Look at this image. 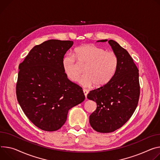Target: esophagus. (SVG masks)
Returning a JSON list of instances; mask_svg holds the SVG:
<instances>
[{
    "instance_id": "1",
    "label": "esophagus",
    "mask_w": 160,
    "mask_h": 160,
    "mask_svg": "<svg viewBox=\"0 0 160 160\" xmlns=\"http://www.w3.org/2000/svg\"><path fill=\"white\" fill-rule=\"evenodd\" d=\"M83 94H84V95H85V98H87V96H88V91H87V90H85V89H83Z\"/></svg>"
}]
</instances>
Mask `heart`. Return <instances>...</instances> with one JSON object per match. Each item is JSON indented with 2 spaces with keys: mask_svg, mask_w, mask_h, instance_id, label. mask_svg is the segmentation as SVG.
I'll return each instance as SVG.
<instances>
[{
  "mask_svg": "<svg viewBox=\"0 0 160 160\" xmlns=\"http://www.w3.org/2000/svg\"><path fill=\"white\" fill-rule=\"evenodd\" d=\"M73 56L64 57L62 61V69L69 80L77 82L81 71L76 62L85 66V75L78 80L79 84L83 88H89L92 85L96 88H100L106 85L112 78L118 68L117 55L112 52H106L94 45H85L77 48Z\"/></svg>",
  "mask_w": 160,
  "mask_h": 160,
  "instance_id": "1",
  "label": "heart"
}]
</instances>
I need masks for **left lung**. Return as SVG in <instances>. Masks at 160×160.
<instances>
[{
  "label": "left lung",
  "instance_id": "1",
  "mask_svg": "<svg viewBox=\"0 0 160 160\" xmlns=\"http://www.w3.org/2000/svg\"><path fill=\"white\" fill-rule=\"evenodd\" d=\"M108 42L118 57L117 69L106 85L88 94V98L97 104L89 122L99 133H111L122 127L134 113L140 96L138 69L132 57L116 41Z\"/></svg>",
  "mask_w": 160,
  "mask_h": 160
}]
</instances>
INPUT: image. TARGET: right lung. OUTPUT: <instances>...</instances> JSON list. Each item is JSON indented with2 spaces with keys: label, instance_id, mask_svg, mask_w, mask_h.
Instances as JSON below:
<instances>
[{
  "label": "right lung",
  "instance_id": "add662e5",
  "mask_svg": "<svg viewBox=\"0 0 160 160\" xmlns=\"http://www.w3.org/2000/svg\"><path fill=\"white\" fill-rule=\"evenodd\" d=\"M72 45V41H46L33 47L18 67V103L28 119L47 132L60 129L69 110L85 98L82 88L67 78L62 66Z\"/></svg>",
  "mask_w": 160,
  "mask_h": 160
}]
</instances>
